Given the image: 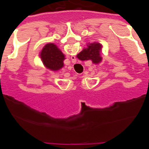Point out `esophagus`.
<instances>
[{"mask_svg": "<svg viewBox=\"0 0 149 149\" xmlns=\"http://www.w3.org/2000/svg\"><path fill=\"white\" fill-rule=\"evenodd\" d=\"M71 61L72 63H76V62H77V58H76V56H72Z\"/></svg>", "mask_w": 149, "mask_h": 149, "instance_id": "34e87169", "label": "esophagus"}]
</instances>
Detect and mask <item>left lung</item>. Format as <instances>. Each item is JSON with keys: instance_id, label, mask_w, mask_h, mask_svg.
Wrapping results in <instances>:
<instances>
[{"instance_id": "obj_1", "label": "left lung", "mask_w": 149, "mask_h": 149, "mask_svg": "<svg viewBox=\"0 0 149 149\" xmlns=\"http://www.w3.org/2000/svg\"><path fill=\"white\" fill-rule=\"evenodd\" d=\"M43 65L52 71H58L64 67L65 56L53 43L46 44L40 52Z\"/></svg>"}]
</instances>
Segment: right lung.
I'll list each match as a JSON object with an SVG mask.
<instances>
[{"mask_svg":"<svg viewBox=\"0 0 149 149\" xmlns=\"http://www.w3.org/2000/svg\"><path fill=\"white\" fill-rule=\"evenodd\" d=\"M103 46L99 42L88 43L87 47L84 48L80 53H78L77 57L81 61H92L93 64H100L102 61L101 50Z\"/></svg>","mask_w":149,"mask_h":149,"instance_id":"1","label":"right lung"}]
</instances>
